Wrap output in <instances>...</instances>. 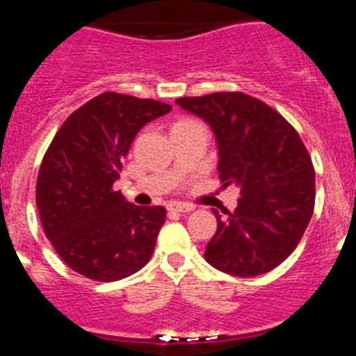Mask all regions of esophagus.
<instances>
[{"mask_svg":"<svg viewBox=\"0 0 356 356\" xmlns=\"http://www.w3.org/2000/svg\"><path fill=\"white\" fill-rule=\"evenodd\" d=\"M169 210H172V212H178V213H188L191 210H193V207L187 205V203H169Z\"/></svg>","mask_w":356,"mask_h":356,"instance_id":"34e87169","label":"esophagus"}]
</instances>
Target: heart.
I'll list each match as a JSON object with an SVG mask.
<instances>
[{
    "mask_svg": "<svg viewBox=\"0 0 356 356\" xmlns=\"http://www.w3.org/2000/svg\"><path fill=\"white\" fill-rule=\"evenodd\" d=\"M181 122H194V121H181Z\"/></svg>",
    "mask_w": 356,
    "mask_h": 356,
    "instance_id": "1",
    "label": "heart"
}]
</instances>
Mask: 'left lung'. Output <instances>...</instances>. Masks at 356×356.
Segmentation results:
<instances>
[{
	"label": "left lung",
	"instance_id": "obj_1",
	"mask_svg": "<svg viewBox=\"0 0 356 356\" xmlns=\"http://www.w3.org/2000/svg\"><path fill=\"white\" fill-rule=\"evenodd\" d=\"M176 105L207 122L216 137L222 187L241 188L228 219L213 209L217 229L205 260L234 276H259L284 262L307 229L316 172L300 135L278 112L242 92L180 97Z\"/></svg>",
	"mask_w": 356,
	"mask_h": 356
}]
</instances>
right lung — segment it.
I'll return each instance as SVG.
<instances>
[{
	"mask_svg": "<svg viewBox=\"0 0 356 356\" xmlns=\"http://www.w3.org/2000/svg\"><path fill=\"white\" fill-rule=\"evenodd\" d=\"M171 106L103 92L72 112L49 144L37 178L44 234L60 259L97 282L146 266L165 221L163 207H137L114 191L135 135Z\"/></svg>",
	"mask_w": 356,
	"mask_h": 356,
	"instance_id": "add662e5",
	"label": "right lung"
}]
</instances>
